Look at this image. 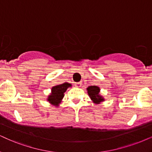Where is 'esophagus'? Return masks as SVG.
<instances>
[{"mask_svg": "<svg viewBox=\"0 0 152 152\" xmlns=\"http://www.w3.org/2000/svg\"><path fill=\"white\" fill-rule=\"evenodd\" d=\"M81 85H82V83L81 82L76 83H75V86H76V87H77V88L81 87Z\"/></svg>", "mask_w": 152, "mask_h": 152, "instance_id": "34e87169", "label": "esophagus"}]
</instances>
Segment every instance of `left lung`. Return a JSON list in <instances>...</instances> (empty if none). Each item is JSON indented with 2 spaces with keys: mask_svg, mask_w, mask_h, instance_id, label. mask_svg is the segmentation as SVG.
Returning <instances> with one entry per match:
<instances>
[{
  "mask_svg": "<svg viewBox=\"0 0 152 152\" xmlns=\"http://www.w3.org/2000/svg\"><path fill=\"white\" fill-rule=\"evenodd\" d=\"M87 90L88 95L91 100L95 104H99L102 102L104 101V99L103 98L102 96L99 95L100 89L99 87L96 86H91L87 88Z\"/></svg>",
  "mask_w": 152,
  "mask_h": 152,
  "instance_id": "obj_1",
  "label": "left lung"
}]
</instances>
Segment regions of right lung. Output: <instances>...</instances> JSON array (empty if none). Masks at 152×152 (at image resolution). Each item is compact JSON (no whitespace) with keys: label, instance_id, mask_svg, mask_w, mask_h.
<instances>
[{"label":"right lung","instance_id":"1","mask_svg":"<svg viewBox=\"0 0 152 152\" xmlns=\"http://www.w3.org/2000/svg\"><path fill=\"white\" fill-rule=\"evenodd\" d=\"M72 87V84L68 83H64L60 85H57L52 88L50 95H48L47 100L51 104L55 107H58L59 104L61 103L62 99L64 96V93L67 88Z\"/></svg>","mask_w":152,"mask_h":152}]
</instances>
